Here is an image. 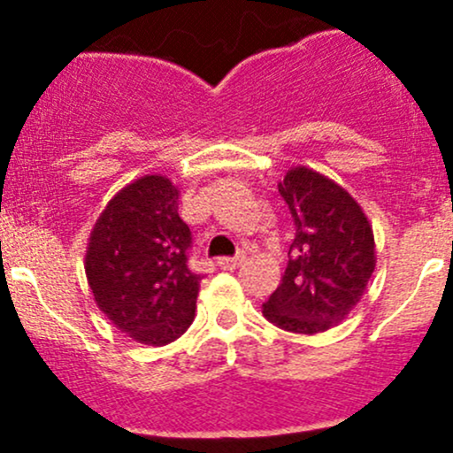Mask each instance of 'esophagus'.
Returning a JSON list of instances; mask_svg holds the SVG:
<instances>
[{
  "mask_svg": "<svg viewBox=\"0 0 453 453\" xmlns=\"http://www.w3.org/2000/svg\"><path fill=\"white\" fill-rule=\"evenodd\" d=\"M243 258L245 256H221V258L217 260V265L221 269H230L232 272V269H236L241 263H243Z\"/></svg>",
  "mask_w": 453,
  "mask_h": 453,
  "instance_id": "esophagus-1",
  "label": "esophagus"
}]
</instances>
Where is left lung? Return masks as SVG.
Here are the masks:
<instances>
[{
    "instance_id": "1",
    "label": "left lung",
    "mask_w": 453,
    "mask_h": 453,
    "mask_svg": "<svg viewBox=\"0 0 453 453\" xmlns=\"http://www.w3.org/2000/svg\"><path fill=\"white\" fill-rule=\"evenodd\" d=\"M296 239L278 289L263 304L276 326L315 335L355 309L374 272V234L366 212L340 184L307 166L278 181Z\"/></svg>"
}]
</instances>
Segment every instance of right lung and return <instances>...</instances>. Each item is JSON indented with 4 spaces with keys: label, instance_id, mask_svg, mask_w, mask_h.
Here are the masks:
<instances>
[{
    "label": "right lung",
    "instance_id": "right-lung-1",
    "mask_svg": "<svg viewBox=\"0 0 453 453\" xmlns=\"http://www.w3.org/2000/svg\"><path fill=\"white\" fill-rule=\"evenodd\" d=\"M177 208L173 181L144 175L113 195L87 243L96 304L140 344H171L195 319L201 273L188 267L193 236Z\"/></svg>",
    "mask_w": 453,
    "mask_h": 453
}]
</instances>
